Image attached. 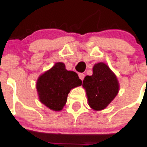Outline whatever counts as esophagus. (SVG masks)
<instances>
[{
	"instance_id": "esophagus-1",
	"label": "esophagus",
	"mask_w": 147,
	"mask_h": 147,
	"mask_svg": "<svg viewBox=\"0 0 147 147\" xmlns=\"http://www.w3.org/2000/svg\"><path fill=\"white\" fill-rule=\"evenodd\" d=\"M79 78H80V79L81 80H84V74L80 73L79 74Z\"/></svg>"
}]
</instances>
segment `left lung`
Instances as JSON below:
<instances>
[{"mask_svg":"<svg viewBox=\"0 0 147 147\" xmlns=\"http://www.w3.org/2000/svg\"><path fill=\"white\" fill-rule=\"evenodd\" d=\"M82 86L87 92L89 105L94 110L107 107L119 92L116 76L103 63L94 65L92 75L84 78Z\"/></svg>","mask_w":147,"mask_h":147,"instance_id":"obj_1","label":"left lung"}]
</instances>
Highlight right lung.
<instances>
[{
    "label": "right lung",
    "mask_w": 147,
    "mask_h": 147,
    "mask_svg": "<svg viewBox=\"0 0 147 147\" xmlns=\"http://www.w3.org/2000/svg\"><path fill=\"white\" fill-rule=\"evenodd\" d=\"M81 84L82 80L76 72L67 70L64 63H57L39 77L36 88L42 104L52 110L60 111L71 89Z\"/></svg>",
    "instance_id": "1"
}]
</instances>
